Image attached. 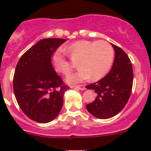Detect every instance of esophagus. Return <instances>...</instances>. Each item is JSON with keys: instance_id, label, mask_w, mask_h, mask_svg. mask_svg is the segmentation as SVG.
Masks as SVG:
<instances>
[{"instance_id": "1", "label": "esophagus", "mask_w": 151, "mask_h": 151, "mask_svg": "<svg viewBox=\"0 0 151 151\" xmlns=\"http://www.w3.org/2000/svg\"><path fill=\"white\" fill-rule=\"evenodd\" d=\"M73 88H75V89H78V90H81V91H84L86 89V87L84 85H78V86H74L73 87Z\"/></svg>"}]
</instances>
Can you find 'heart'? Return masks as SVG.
Masks as SVG:
<instances>
[{"mask_svg":"<svg viewBox=\"0 0 151 151\" xmlns=\"http://www.w3.org/2000/svg\"><path fill=\"white\" fill-rule=\"evenodd\" d=\"M64 50L73 60L78 59L77 64L80 68L78 72L67 77L68 83H81L91 78L93 81L103 78L111 69L114 58V48L105 40H78L66 47ZM51 61L57 71L64 74H68L73 69V65L61 49L53 54Z\"/></svg>","mask_w":151,"mask_h":151,"instance_id":"heart-1","label":"heart"}]
</instances>
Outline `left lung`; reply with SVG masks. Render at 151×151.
I'll return each instance as SVG.
<instances>
[{
    "instance_id": "8db88e82",
    "label": "left lung",
    "mask_w": 151,
    "mask_h": 151,
    "mask_svg": "<svg viewBox=\"0 0 151 151\" xmlns=\"http://www.w3.org/2000/svg\"><path fill=\"white\" fill-rule=\"evenodd\" d=\"M111 44L115 57L111 71L96 83L86 86L87 89L94 90L97 94L86 108L99 119L111 118L122 111L132 91L134 73L130 60L121 47Z\"/></svg>"
}]
</instances>
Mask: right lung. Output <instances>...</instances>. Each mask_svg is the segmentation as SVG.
<instances>
[{
  "instance_id": "1",
  "label": "right lung",
  "mask_w": 151,
  "mask_h": 151,
  "mask_svg": "<svg viewBox=\"0 0 151 151\" xmlns=\"http://www.w3.org/2000/svg\"><path fill=\"white\" fill-rule=\"evenodd\" d=\"M66 41L61 38L42 39L27 50L15 68L13 87L19 107L29 118L38 123L50 122L60 112L64 85L51 64L55 50Z\"/></svg>"
}]
</instances>
